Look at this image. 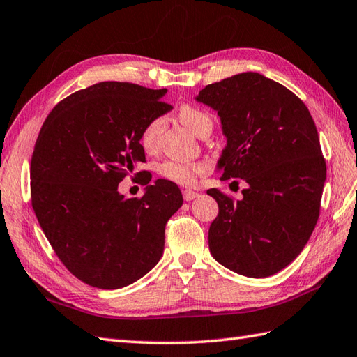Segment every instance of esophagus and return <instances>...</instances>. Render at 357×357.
<instances>
[{
  "instance_id": "1",
  "label": "esophagus",
  "mask_w": 357,
  "mask_h": 357,
  "mask_svg": "<svg viewBox=\"0 0 357 357\" xmlns=\"http://www.w3.org/2000/svg\"><path fill=\"white\" fill-rule=\"evenodd\" d=\"M182 196H184V201L190 202V201H193V199H196L199 195L196 192H193V190H184V192H182Z\"/></svg>"
}]
</instances>
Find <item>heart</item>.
<instances>
[{"label":"heart","mask_w":357,"mask_h":357,"mask_svg":"<svg viewBox=\"0 0 357 357\" xmlns=\"http://www.w3.org/2000/svg\"><path fill=\"white\" fill-rule=\"evenodd\" d=\"M178 117L181 123L197 137L202 135L206 129L213 128V120L210 115L192 105L182 106L178 112ZM162 129H164L162 117H156L146 124L139 135V144L143 146L144 151L147 152L155 151L156 146L160 143ZM204 170L205 167L201 162L165 161L160 165V175L162 178L176 182V184H181V185L192 184V182H195L196 176L201 175Z\"/></svg>","instance_id":"1"}]
</instances>
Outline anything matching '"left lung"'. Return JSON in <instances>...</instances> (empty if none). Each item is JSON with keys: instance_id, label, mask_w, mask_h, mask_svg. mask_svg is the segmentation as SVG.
Returning <instances> with one entry per match:
<instances>
[{"instance_id": "1", "label": "left lung", "mask_w": 357, "mask_h": 357, "mask_svg": "<svg viewBox=\"0 0 357 357\" xmlns=\"http://www.w3.org/2000/svg\"><path fill=\"white\" fill-rule=\"evenodd\" d=\"M196 102L220 117V179L248 184L237 202L218 188L206 192L219 205L210 252L240 275L271 277L296 259L319 218L327 169L317 126L292 91L259 73L206 85Z\"/></svg>"}]
</instances>
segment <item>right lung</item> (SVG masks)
<instances>
[{"mask_svg":"<svg viewBox=\"0 0 357 357\" xmlns=\"http://www.w3.org/2000/svg\"><path fill=\"white\" fill-rule=\"evenodd\" d=\"M165 93L100 82L63 98L40 128L30 162L33 210L66 269L93 287L120 289L144 277L160 261L165 223L182 205L167 179L147 185L139 199L119 192L146 162L141 130L172 109L161 102Z\"/></svg>","mask_w":357,"mask_h":357,"instance_id":"add662e5","label":"right lung"}]
</instances>
